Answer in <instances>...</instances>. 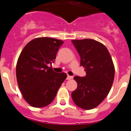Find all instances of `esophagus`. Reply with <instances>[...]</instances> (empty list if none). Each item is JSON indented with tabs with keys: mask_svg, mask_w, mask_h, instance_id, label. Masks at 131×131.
Listing matches in <instances>:
<instances>
[{
	"mask_svg": "<svg viewBox=\"0 0 131 131\" xmlns=\"http://www.w3.org/2000/svg\"><path fill=\"white\" fill-rule=\"evenodd\" d=\"M73 79L72 76H70V75L67 76V79L68 80H70V79Z\"/></svg>",
	"mask_w": 131,
	"mask_h": 131,
	"instance_id": "obj_1",
	"label": "esophagus"
}]
</instances>
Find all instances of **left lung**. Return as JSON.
<instances>
[{
	"label": "left lung",
	"instance_id": "1",
	"mask_svg": "<svg viewBox=\"0 0 131 131\" xmlns=\"http://www.w3.org/2000/svg\"><path fill=\"white\" fill-rule=\"evenodd\" d=\"M81 58L80 64L86 75L75 76L77 88L71 93L74 103L84 110H91L104 100L112 88L115 68L107 48L92 39L72 40Z\"/></svg>",
	"mask_w": 131,
	"mask_h": 131
}]
</instances>
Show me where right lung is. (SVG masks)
Listing matches in <instances>:
<instances>
[{
	"instance_id": "add662e5",
	"label": "right lung",
	"mask_w": 131,
	"mask_h": 131,
	"mask_svg": "<svg viewBox=\"0 0 131 131\" xmlns=\"http://www.w3.org/2000/svg\"><path fill=\"white\" fill-rule=\"evenodd\" d=\"M63 42L50 37L37 38L27 44L16 65V78L23 97L34 107L50 104L66 79L65 73L54 72L49 64L55 62Z\"/></svg>"
}]
</instances>
